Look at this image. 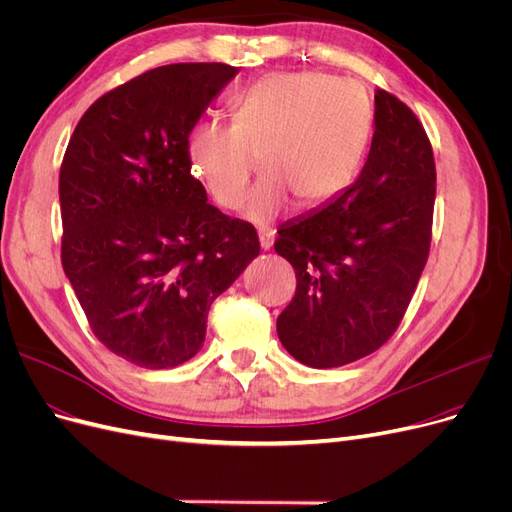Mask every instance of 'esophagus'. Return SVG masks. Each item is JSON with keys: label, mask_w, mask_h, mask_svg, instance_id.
<instances>
[{"label": "esophagus", "mask_w": 512, "mask_h": 512, "mask_svg": "<svg viewBox=\"0 0 512 512\" xmlns=\"http://www.w3.org/2000/svg\"><path fill=\"white\" fill-rule=\"evenodd\" d=\"M274 238H276V232H274V230H266V227H263V230H259V244H261V249H263V251H270L272 244H274Z\"/></svg>", "instance_id": "34e87169"}]
</instances>
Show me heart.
Returning <instances> with one entry per match:
<instances>
[{
    "mask_svg": "<svg viewBox=\"0 0 512 512\" xmlns=\"http://www.w3.org/2000/svg\"><path fill=\"white\" fill-rule=\"evenodd\" d=\"M371 130L363 90L316 71L270 73L234 103L232 124L202 122L187 137V162L223 208H238L257 168L263 175L246 217L266 223L333 200L352 183Z\"/></svg>",
    "mask_w": 512,
    "mask_h": 512,
    "instance_id": "heart-1",
    "label": "heart"
}]
</instances>
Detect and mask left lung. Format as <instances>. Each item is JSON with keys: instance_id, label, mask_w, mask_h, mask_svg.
Wrapping results in <instances>:
<instances>
[{"instance_id": "obj_1", "label": "left lung", "mask_w": 512, "mask_h": 512, "mask_svg": "<svg viewBox=\"0 0 512 512\" xmlns=\"http://www.w3.org/2000/svg\"><path fill=\"white\" fill-rule=\"evenodd\" d=\"M432 147L413 111L375 90L373 139L356 181L278 227L297 289L276 320L285 350L314 369L358 361L399 327L430 251Z\"/></svg>"}]
</instances>
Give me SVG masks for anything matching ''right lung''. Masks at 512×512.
I'll return each mask as SVG.
<instances>
[{"instance_id": "add662e5", "label": "right lung", "mask_w": 512, "mask_h": 512, "mask_svg": "<svg viewBox=\"0 0 512 512\" xmlns=\"http://www.w3.org/2000/svg\"><path fill=\"white\" fill-rule=\"evenodd\" d=\"M236 67L177 63L94 101L69 139L61 261L92 333L124 361L168 369L204 344L213 301L259 255L255 227L208 204L187 137Z\"/></svg>"}]
</instances>
